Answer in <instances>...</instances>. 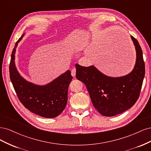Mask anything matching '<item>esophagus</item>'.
Segmentation results:
<instances>
[{
  "label": "esophagus",
  "mask_w": 151,
  "mask_h": 151,
  "mask_svg": "<svg viewBox=\"0 0 151 151\" xmlns=\"http://www.w3.org/2000/svg\"><path fill=\"white\" fill-rule=\"evenodd\" d=\"M76 68L75 67H74L71 70V74L73 77L76 76Z\"/></svg>",
  "instance_id": "1"
}]
</instances>
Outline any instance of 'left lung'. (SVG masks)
I'll return each mask as SVG.
<instances>
[{"mask_svg": "<svg viewBox=\"0 0 151 151\" xmlns=\"http://www.w3.org/2000/svg\"><path fill=\"white\" fill-rule=\"evenodd\" d=\"M16 43L11 54L9 64L10 79L18 98L24 107L36 115L45 118H55L65 109L68 97V88L72 79L71 72L67 70L45 86H38L26 81L18 73L14 63Z\"/></svg>", "mask_w": 151, "mask_h": 151, "instance_id": "1", "label": "left lung"}]
</instances>
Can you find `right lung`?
Listing matches in <instances>:
<instances>
[{
	"label": "right lung",
	"mask_w": 151,
	"mask_h": 151,
	"mask_svg": "<svg viewBox=\"0 0 151 151\" xmlns=\"http://www.w3.org/2000/svg\"><path fill=\"white\" fill-rule=\"evenodd\" d=\"M137 60L134 70L121 77L103 74L93 65L83 67L76 63V78L88 89L94 108L105 116H113L125 111L137 101L145 76L142 50L134 36Z\"/></svg>",
	"instance_id": "add662e5"
}]
</instances>
